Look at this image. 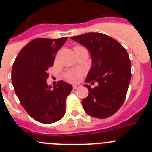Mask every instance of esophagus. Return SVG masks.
Returning <instances> with one entry per match:
<instances>
[{"instance_id":"obj_1","label":"esophagus","mask_w":152,"mask_h":152,"mask_svg":"<svg viewBox=\"0 0 152 152\" xmlns=\"http://www.w3.org/2000/svg\"><path fill=\"white\" fill-rule=\"evenodd\" d=\"M80 88V84H74L73 85V89L74 90H77L78 88Z\"/></svg>"}]
</instances>
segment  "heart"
<instances>
[{
    "label": "heart",
    "instance_id": "1",
    "mask_svg": "<svg viewBox=\"0 0 152 152\" xmlns=\"http://www.w3.org/2000/svg\"><path fill=\"white\" fill-rule=\"evenodd\" d=\"M83 73H84V71L80 68H72V69L68 70L64 73V77L68 82L75 83L80 80Z\"/></svg>",
    "mask_w": 152,
    "mask_h": 152
}]
</instances>
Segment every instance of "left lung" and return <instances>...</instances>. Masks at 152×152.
<instances>
[{"label":"left lung","instance_id":"obj_1","mask_svg":"<svg viewBox=\"0 0 152 152\" xmlns=\"http://www.w3.org/2000/svg\"><path fill=\"white\" fill-rule=\"evenodd\" d=\"M91 52L92 66L85 81H96L94 88L84 84L90 91L82 100L88 115L99 119L113 116L126 99L131 80V61L119 42L107 35L88 33L71 37Z\"/></svg>","mask_w":152,"mask_h":152}]
</instances>
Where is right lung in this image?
Returning a JSON list of instances; mask_svg holds the SVG:
<instances>
[{"instance_id":"add662e5","label":"right lung","mask_w":152,"mask_h":152,"mask_svg":"<svg viewBox=\"0 0 152 152\" xmlns=\"http://www.w3.org/2000/svg\"><path fill=\"white\" fill-rule=\"evenodd\" d=\"M67 39H35L21 49L13 64L11 79L16 94L27 113L39 123H56L65 113V101L72 86L60 80L52 88L46 79L47 71L53 66L56 53Z\"/></svg>"}]
</instances>
